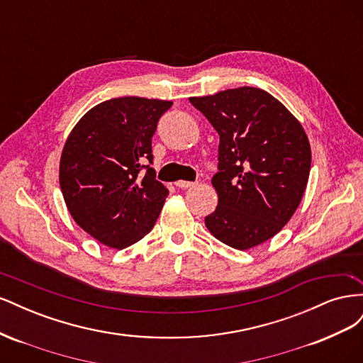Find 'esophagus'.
<instances>
[{
    "label": "esophagus",
    "instance_id": "1",
    "mask_svg": "<svg viewBox=\"0 0 363 363\" xmlns=\"http://www.w3.org/2000/svg\"><path fill=\"white\" fill-rule=\"evenodd\" d=\"M175 186H177V188H182V189H186V188H192V186H195V183L194 182H186V180H179V182H175Z\"/></svg>",
    "mask_w": 363,
    "mask_h": 363
}]
</instances>
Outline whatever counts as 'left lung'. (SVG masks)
Returning <instances> with one entry per match:
<instances>
[{"mask_svg":"<svg viewBox=\"0 0 363 363\" xmlns=\"http://www.w3.org/2000/svg\"><path fill=\"white\" fill-rule=\"evenodd\" d=\"M219 135L218 194L206 227L236 250L263 244L288 224L309 180L312 152L301 124L259 87L192 96Z\"/></svg>","mask_w":363,"mask_h":363,"instance_id":"obj_1","label":"left lung"}]
</instances>
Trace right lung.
Instances as JSON below:
<instances>
[{
	"instance_id": "add662e5",
	"label": "right lung",
	"mask_w": 363,
	"mask_h": 363,
	"mask_svg": "<svg viewBox=\"0 0 363 363\" xmlns=\"http://www.w3.org/2000/svg\"><path fill=\"white\" fill-rule=\"evenodd\" d=\"M171 106L140 96L112 98L92 107L65 142L63 199L74 221L98 242L123 250L155 227L168 189L144 163H152L151 138Z\"/></svg>"
}]
</instances>
